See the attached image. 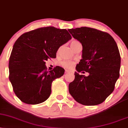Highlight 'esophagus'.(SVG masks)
<instances>
[{
  "label": "esophagus",
  "instance_id": "esophagus-1",
  "mask_svg": "<svg viewBox=\"0 0 128 128\" xmlns=\"http://www.w3.org/2000/svg\"><path fill=\"white\" fill-rule=\"evenodd\" d=\"M69 72V71L68 70H66V71H65V73H68V72Z\"/></svg>",
  "mask_w": 128,
  "mask_h": 128
}]
</instances>
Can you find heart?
<instances>
[{"mask_svg": "<svg viewBox=\"0 0 128 128\" xmlns=\"http://www.w3.org/2000/svg\"><path fill=\"white\" fill-rule=\"evenodd\" d=\"M79 44H81L80 43V42H78V41H76V40H73V41H72V42H71L70 45H71V47H72V49H73V48L75 47L76 46H77V45H79ZM60 48H59L58 51H60ZM61 64L64 68L69 69V68H71L72 67H73L74 62H72V61H64L61 62Z\"/></svg>", "mask_w": 128, "mask_h": 128, "instance_id": "heart-1", "label": "heart"}]
</instances>
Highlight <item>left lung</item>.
I'll list each match as a JSON object with an SVG mask.
<instances>
[{"mask_svg": "<svg viewBox=\"0 0 128 128\" xmlns=\"http://www.w3.org/2000/svg\"><path fill=\"white\" fill-rule=\"evenodd\" d=\"M83 46L82 59L76 66L75 78L69 84L70 94L85 106L103 103L114 92L119 77L120 56L113 37L107 32L88 27L68 30ZM88 72L89 76L78 72Z\"/></svg>", "mask_w": 128, "mask_h": 128, "instance_id": "obj_1", "label": "left lung"}]
</instances>
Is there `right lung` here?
Masks as SVG:
<instances>
[{
  "mask_svg": "<svg viewBox=\"0 0 128 128\" xmlns=\"http://www.w3.org/2000/svg\"><path fill=\"white\" fill-rule=\"evenodd\" d=\"M71 39L67 30L47 26L25 32L16 41L9 58V77L22 102L36 104L49 98L52 82L65 71L56 66L48 72L45 61L56 58L60 46Z\"/></svg>",
  "mask_w": 128,
  "mask_h": 128,
  "instance_id": "right-lung-1",
  "label": "right lung"
}]
</instances>
